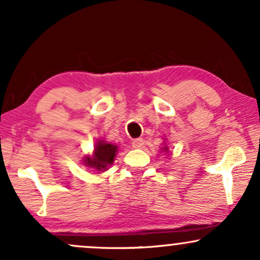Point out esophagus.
<instances>
[{"label":"esophagus","mask_w":260,"mask_h":260,"mask_svg":"<svg viewBox=\"0 0 260 260\" xmlns=\"http://www.w3.org/2000/svg\"><path fill=\"white\" fill-rule=\"evenodd\" d=\"M144 145H145V142H144L143 138H137L132 142V146L136 149H142Z\"/></svg>","instance_id":"1"}]
</instances>
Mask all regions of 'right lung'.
<instances>
[{
  "instance_id": "1",
  "label": "right lung",
  "mask_w": 260,
  "mask_h": 260,
  "mask_svg": "<svg viewBox=\"0 0 260 260\" xmlns=\"http://www.w3.org/2000/svg\"><path fill=\"white\" fill-rule=\"evenodd\" d=\"M116 151L117 148L112 145V144L98 143L95 146L94 156L93 157H87L84 164L88 166V167L96 168L98 171L105 170L109 165L112 164Z\"/></svg>"
}]
</instances>
